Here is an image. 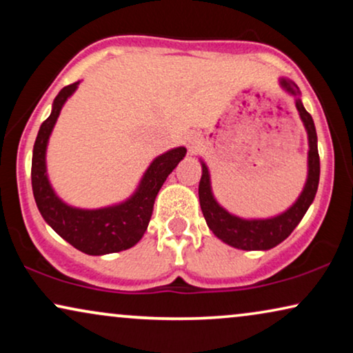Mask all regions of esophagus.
<instances>
[{
	"instance_id": "esophagus-1",
	"label": "esophagus",
	"mask_w": 353,
	"mask_h": 353,
	"mask_svg": "<svg viewBox=\"0 0 353 353\" xmlns=\"http://www.w3.org/2000/svg\"><path fill=\"white\" fill-rule=\"evenodd\" d=\"M185 143H186L188 149H190V152H194L196 149L199 148V144H201V134L190 133V134H188V137L185 138Z\"/></svg>"
}]
</instances>
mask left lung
<instances>
[{
    "label": "left lung",
    "instance_id": "left-lung-1",
    "mask_svg": "<svg viewBox=\"0 0 353 353\" xmlns=\"http://www.w3.org/2000/svg\"><path fill=\"white\" fill-rule=\"evenodd\" d=\"M279 86L291 94L296 101V108L308 138V157H307V180L303 190L296 202L281 214L268 216V219H243L231 214L219 204L212 191L210 172L207 163L199 159L202 165V176L199 181V202L212 233L223 241L225 244L241 250H268L283 243L294 228L301 223L308 207L315 199L318 181H320V156H318V138L315 123L312 115L303 108L301 99V90L289 79H279Z\"/></svg>",
    "mask_w": 353,
    "mask_h": 353
}]
</instances>
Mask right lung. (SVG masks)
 <instances>
[{
	"label": "right lung",
	"instance_id": "1",
	"mask_svg": "<svg viewBox=\"0 0 353 353\" xmlns=\"http://www.w3.org/2000/svg\"><path fill=\"white\" fill-rule=\"evenodd\" d=\"M79 85L80 81H75L59 91L52 101L50 117L38 130L32 157L33 196L46 223L75 249L88 255L120 252L133 248L143 238L157 192L173 168L186 156V148H173L154 159L133 194L119 204L101 209H80L65 204L52 190L48 178L46 149L65 101L75 93Z\"/></svg>",
	"mask_w": 353,
	"mask_h": 353
}]
</instances>
